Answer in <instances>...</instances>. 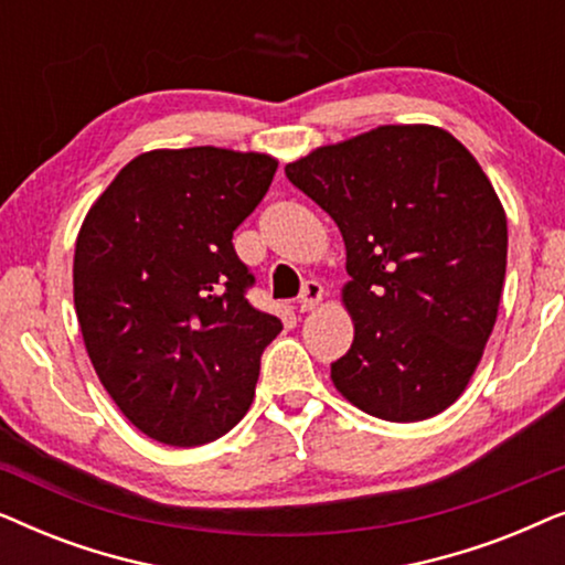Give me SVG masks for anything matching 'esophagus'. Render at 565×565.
<instances>
[{"label": "esophagus", "instance_id": "esophagus-1", "mask_svg": "<svg viewBox=\"0 0 565 565\" xmlns=\"http://www.w3.org/2000/svg\"><path fill=\"white\" fill-rule=\"evenodd\" d=\"M321 298H323L321 282L319 280H306L303 290H300V298H298V308H300V311H311V308L321 303Z\"/></svg>", "mask_w": 565, "mask_h": 565}]
</instances>
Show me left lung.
I'll return each mask as SVG.
<instances>
[{"instance_id": "obj_1", "label": "left lung", "mask_w": 565, "mask_h": 565, "mask_svg": "<svg viewBox=\"0 0 565 565\" xmlns=\"http://www.w3.org/2000/svg\"><path fill=\"white\" fill-rule=\"evenodd\" d=\"M347 246L354 339L331 362L342 396L385 422L455 404L489 342L507 273V215L458 138L383 126L285 167Z\"/></svg>"}]
</instances>
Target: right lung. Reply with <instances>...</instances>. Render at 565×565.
Segmentation results:
<instances>
[{
  "label": "right lung",
  "mask_w": 565,
  "mask_h": 565,
  "mask_svg": "<svg viewBox=\"0 0 565 565\" xmlns=\"http://www.w3.org/2000/svg\"><path fill=\"white\" fill-rule=\"evenodd\" d=\"M277 161L213 146L149 151L120 169L74 252V306L99 381L143 435L213 443L252 406L259 360L282 331L249 303L234 231Z\"/></svg>",
  "instance_id": "1"
}]
</instances>
